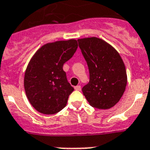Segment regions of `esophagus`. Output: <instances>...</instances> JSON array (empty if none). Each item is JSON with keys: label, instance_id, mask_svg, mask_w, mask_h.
I'll return each instance as SVG.
<instances>
[{"label": "esophagus", "instance_id": "esophagus-1", "mask_svg": "<svg viewBox=\"0 0 150 150\" xmlns=\"http://www.w3.org/2000/svg\"><path fill=\"white\" fill-rule=\"evenodd\" d=\"M74 89L76 90V91H81V87L80 86V85H77V86H76V87H74Z\"/></svg>", "mask_w": 150, "mask_h": 150}]
</instances>
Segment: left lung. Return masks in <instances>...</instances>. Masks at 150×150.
Returning <instances> with one entry per match:
<instances>
[{"mask_svg":"<svg viewBox=\"0 0 150 150\" xmlns=\"http://www.w3.org/2000/svg\"><path fill=\"white\" fill-rule=\"evenodd\" d=\"M78 42L90 73V81L82 88L83 94L92 107H114L122 97L127 84L122 59L112 45L97 37L79 39Z\"/></svg>","mask_w":150,"mask_h":150,"instance_id":"obj_1","label":"left lung"}]
</instances>
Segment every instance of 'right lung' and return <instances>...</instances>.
<instances>
[{"label": "right lung", "instance_id": "obj_1", "mask_svg": "<svg viewBox=\"0 0 150 150\" xmlns=\"http://www.w3.org/2000/svg\"><path fill=\"white\" fill-rule=\"evenodd\" d=\"M77 47L74 39L46 43L30 59L24 87L30 104L40 113L53 115L67 105L74 89L67 81L63 67Z\"/></svg>", "mask_w": 150, "mask_h": 150}]
</instances>
